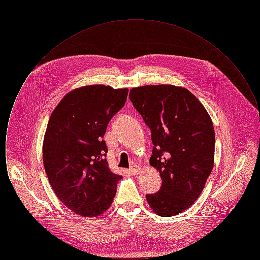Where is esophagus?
Masks as SVG:
<instances>
[{
    "mask_svg": "<svg viewBox=\"0 0 260 260\" xmlns=\"http://www.w3.org/2000/svg\"><path fill=\"white\" fill-rule=\"evenodd\" d=\"M129 172L131 173H133V174H138V173L141 172V170H140V168L139 167H137V166H133L131 169H129Z\"/></svg>",
    "mask_w": 260,
    "mask_h": 260,
    "instance_id": "1",
    "label": "esophagus"
}]
</instances>
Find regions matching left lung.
I'll list each match as a JSON object with an SVG mask.
<instances>
[{
    "mask_svg": "<svg viewBox=\"0 0 260 260\" xmlns=\"http://www.w3.org/2000/svg\"><path fill=\"white\" fill-rule=\"evenodd\" d=\"M128 96L151 131L154 147L150 165L161 174L160 191L146 195V200L157 214L176 215L194 204L212 171V121L198 99L184 87H134Z\"/></svg>",
    "mask_w": 260,
    "mask_h": 260,
    "instance_id": "left-lung-1",
    "label": "left lung"
}]
</instances>
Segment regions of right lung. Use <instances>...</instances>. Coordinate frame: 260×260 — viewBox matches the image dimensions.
<instances>
[{
    "mask_svg": "<svg viewBox=\"0 0 260 260\" xmlns=\"http://www.w3.org/2000/svg\"><path fill=\"white\" fill-rule=\"evenodd\" d=\"M127 91L104 85L79 87L50 115L43 143L45 171L55 195L79 215L102 214L116 195L122 175L108 167L103 136Z\"/></svg>",
    "mask_w": 260,
    "mask_h": 260,
    "instance_id": "add662e5",
    "label": "right lung"
}]
</instances>
